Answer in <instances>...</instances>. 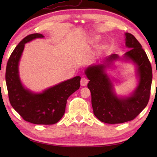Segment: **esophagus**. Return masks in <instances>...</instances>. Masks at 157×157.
Wrapping results in <instances>:
<instances>
[{
  "instance_id": "34e87169",
  "label": "esophagus",
  "mask_w": 157,
  "mask_h": 157,
  "mask_svg": "<svg viewBox=\"0 0 157 157\" xmlns=\"http://www.w3.org/2000/svg\"><path fill=\"white\" fill-rule=\"evenodd\" d=\"M88 80L87 78H84V77H83V78H82L81 81H80L81 86H86V85L88 84Z\"/></svg>"
}]
</instances>
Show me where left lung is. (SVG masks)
I'll return each mask as SVG.
<instances>
[{
    "label": "left lung",
    "mask_w": 157,
    "mask_h": 157,
    "mask_svg": "<svg viewBox=\"0 0 157 157\" xmlns=\"http://www.w3.org/2000/svg\"><path fill=\"white\" fill-rule=\"evenodd\" d=\"M125 45L130 48L123 59L132 61L137 66L139 83L129 96L118 97L113 91V84L105 69L111 62L120 58L113 54L106 58L105 65H91L85 73L90 80L88 88L91 92L92 106L94 115L100 121L110 124L122 123L134 119L147 105L152 79L151 64L137 39L125 33Z\"/></svg>",
    "instance_id": "left-lung-1"
}]
</instances>
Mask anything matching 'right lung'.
Segmentation results:
<instances>
[{
  "label": "right lung",
  "mask_w": 157,
  "mask_h": 157,
  "mask_svg": "<svg viewBox=\"0 0 157 157\" xmlns=\"http://www.w3.org/2000/svg\"><path fill=\"white\" fill-rule=\"evenodd\" d=\"M38 38L44 36L28 35L16 46L6 65V84L10 103L25 121L37 125H52L64 115L67 98L80 87L81 78L76 76L37 94L23 87L19 76V60L25 43Z\"/></svg>",
  "instance_id": "right-lung-1"
}]
</instances>
